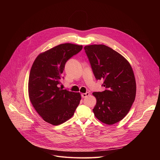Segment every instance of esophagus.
<instances>
[{
	"label": "esophagus",
	"instance_id": "1",
	"mask_svg": "<svg viewBox=\"0 0 160 160\" xmlns=\"http://www.w3.org/2000/svg\"><path fill=\"white\" fill-rule=\"evenodd\" d=\"M90 95V93L89 92H86V93H83V94H82V97L83 98H86V97H87V96H88Z\"/></svg>",
	"mask_w": 160,
	"mask_h": 160
}]
</instances>
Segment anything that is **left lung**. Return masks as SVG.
<instances>
[{
    "label": "left lung",
    "instance_id": "left-lung-1",
    "mask_svg": "<svg viewBox=\"0 0 160 160\" xmlns=\"http://www.w3.org/2000/svg\"><path fill=\"white\" fill-rule=\"evenodd\" d=\"M97 80H104L106 90L93 92L95 117L108 125L121 121L130 111L136 95V82L129 62L120 53L102 44L84 48Z\"/></svg>",
    "mask_w": 160,
    "mask_h": 160
}]
</instances>
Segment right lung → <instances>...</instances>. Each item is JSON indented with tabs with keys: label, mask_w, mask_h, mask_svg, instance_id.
<instances>
[{
	"label": "right lung",
	"mask_w": 160,
	"mask_h": 160,
	"mask_svg": "<svg viewBox=\"0 0 160 160\" xmlns=\"http://www.w3.org/2000/svg\"><path fill=\"white\" fill-rule=\"evenodd\" d=\"M82 45L65 43L40 53L35 59L28 79L30 102L42 119L59 125L70 119L81 100L80 92L58 87L66 62Z\"/></svg>",
	"instance_id": "right-lung-1"
}]
</instances>
